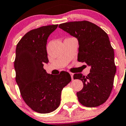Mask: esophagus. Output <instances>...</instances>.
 Masks as SVG:
<instances>
[{"label": "esophagus", "instance_id": "34e87169", "mask_svg": "<svg viewBox=\"0 0 126 126\" xmlns=\"http://www.w3.org/2000/svg\"><path fill=\"white\" fill-rule=\"evenodd\" d=\"M69 74H70V75H71V79H72V80H74V78H73L74 73H72V72H69Z\"/></svg>", "mask_w": 126, "mask_h": 126}]
</instances>
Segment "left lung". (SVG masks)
Segmentation results:
<instances>
[{
  "instance_id": "obj_1",
  "label": "left lung",
  "mask_w": 126,
  "mask_h": 126,
  "mask_svg": "<svg viewBox=\"0 0 126 126\" xmlns=\"http://www.w3.org/2000/svg\"><path fill=\"white\" fill-rule=\"evenodd\" d=\"M58 27L79 41L77 60L91 67L87 76L74 74V79L83 83L77 93L78 100L87 107H95L104 104L110 96L113 87L116 68L114 50L104 30L87 21H74L60 24Z\"/></svg>"
}]
</instances>
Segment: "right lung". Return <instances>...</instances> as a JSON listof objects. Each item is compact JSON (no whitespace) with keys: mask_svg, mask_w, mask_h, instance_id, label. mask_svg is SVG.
<instances>
[{"mask_svg":"<svg viewBox=\"0 0 126 126\" xmlns=\"http://www.w3.org/2000/svg\"><path fill=\"white\" fill-rule=\"evenodd\" d=\"M57 27L56 24L31 30L16 46L14 63L16 83L24 102L39 113H49L58 107L62 90L71 81L68 72L55 76L43 68L44 63L49 62L47 40Z\"/></svg>","mask_w":126,"mask_h":126,"instance_id":"1","label":"right lung"}]
</instances>
